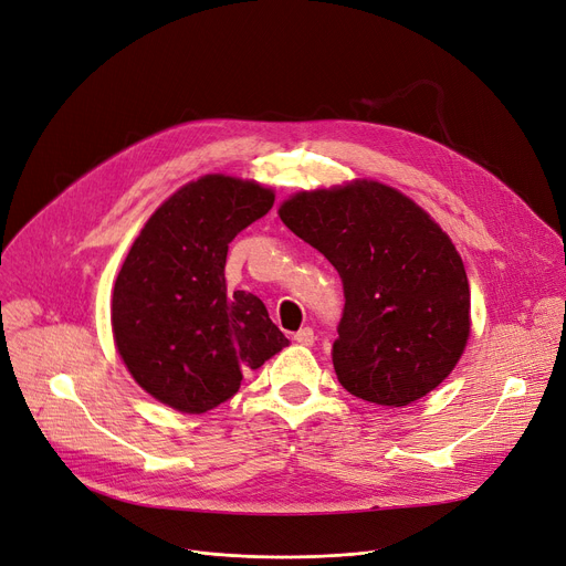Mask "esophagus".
Instances as JSON below:
<instances>
[{"instance_id":"esophagus-1","label":"esophagus","mask_w":566,"mask_h":566,"mask_svg":"<svg viewBox=\"0 0 566 566\" xmlns=\"http://www.w3.org/2000/svg\"><path fill=\"white\" fill-rule=\"evenodd\" d=\"M293 342H298L303 346H312L314 344V331L312 328H301L298 333L293 335Z\"/></svg>"}]
</instances>
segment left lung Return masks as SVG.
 <instances>
[{"label":"left lung","mask_w":566,"mask_h":566,"mask_svg":"<svg viewBox=\"0 0 566 566\" xmlns=\"http://www.w3.org/2000/svg\"><path fill=\"white\" fill-rule=\"evenodd\" d=\"M280 218L342 277L333 365L344 388L380 406L438 388L470 335V289L450 235L376 181L301 192Z\"/></svg>","instance_id":"1"}]
</instances>
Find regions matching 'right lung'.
Instances as JSON below:
<instances>
[{"instance_id": "add662e5", "label": "right lung", "mask_w": 566, "mask_h": 566, "mask_svg": "<svg viewBox=\"0 0 566 566\" xmlns=\"http://www.w3.org/2000/svg\"><path fill=\"white\" fill-rule=\"evenodd\" d=\"M273 201L259 184L211 174L171 195L135 238L114 282L112 328L128 371L158 401L211 410L289 344L254 293L224 282L229 243Z\"/></svg>"}]
</instances>
